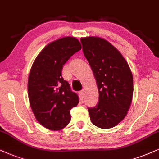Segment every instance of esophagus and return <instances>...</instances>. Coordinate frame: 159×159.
I'll use <instances>...</instances> for the list:
<instances>
[{
  "label": "esophagus",
  "mask_w": 159,
  "mask_h": 159,
  "mask_svg": "<svg viewBox=\"0 0 159 159\" xmlns=\"http://www.w3.org/2000/svg\"><path fill=\"white\" fill-rule=\"evenodd\" d=\"M80 95H81V97L83 98H84V90H81V91H80Z\"/></svg>",
  "instance_id": "obj_1"
}]
</instances>
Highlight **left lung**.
<instances>
[{
	"instance_id": "8db88e82",
	"label": "left lung",
	"mask_w": 159,
	"mask_h": 159,
	"mask_svg": "<svg viewBox=\"0 0 159 159\" xmlns=\"http://www.w3.org/2000/svg\"><path fill=\"white\" fill-rule=\"evenodd\" d=\"M83 52L97 82L99 101L88 108L90 120L108 129L125 117L133 97V75L127 61L107 40L98 37L81 39Z\"/></svg>"
}]
</instances>
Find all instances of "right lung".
Returning a JSON list of instances; mask_svg holds the SVG:
<instances>
[{
	"mask_svg": "<svg viewBox=\"0 0 159 159\" xmlns=\"http://www.w3.org/2000/svg\"><path fill=\"white\" fill-rule=\"evenodd\" d=\"M81 49L76 38H60L46 45L32 65L28 81L30 106L37 121L48 129L66 127L71 119L70 109L79 102L61 70L70 56Z\"/></svg>",
	"mask_w": 159,
	"mask_h": 159,
	"instance_id": "add662e5",
	"label": "right lung"
}]
</instances>
